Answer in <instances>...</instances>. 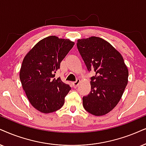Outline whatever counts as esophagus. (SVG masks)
<instances>
[{
  "instance_id": "esophagus-1",
  "label": "esophagus",
  "mask_w": 146,
  "mask_h": 146,
  "mask_svg": "<svg viewBox=\"0 0 146 146\" xmlns=\"http://www.w3.org/2000/svg\"><path fill=\"white\" fill-rule=\"evenodd\" d=\"M80 79H77L76 81H75V82H73V86L74 87V88H77V86H78V85L79 84V83H80Z\"/></svg>"
}]
</instances>
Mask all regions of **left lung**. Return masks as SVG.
Wrapping results in <instances>:
<instances>
[{
  "mask_svg": "<svg viewBox=\"0 0 146 146\" xmlns=\"http://www.w3.org/2000/svg\"><path fill=\"white\" fill-rule=\"evenodd\" d=\"M77 46L91 77V91L83 97L85 110L95 116L111 111L122 97L129 71L122 55L109 42L99 37L79 39Z\"/></svg>",
  "mask_w": 146,
  "mask_h": 146,
  "instance_id": "left-lung-1",
  "label": "left lung"
}]
</instances>
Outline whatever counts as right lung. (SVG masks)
I'll return each instance as SVG.
<instances>
[{
  "mask_svg": "<svg viewBox=\"0 0 146 146\" xmlns=\"http://www.w3.org/2000/svg\"><path fill=\"white\" fill-rule=\"evenodd\" d=\"M75 43L55 36L38 42L24 57L19 77L31 104L43 113L56 111L63 106L64 97L71 90L55 73L60 62Z\"/></svg>",
  "mask_w": 146,
  "mask_h": 146,
  "instance_id": "right-lung-1",
  "label": "right lung"
}]
</instances>
